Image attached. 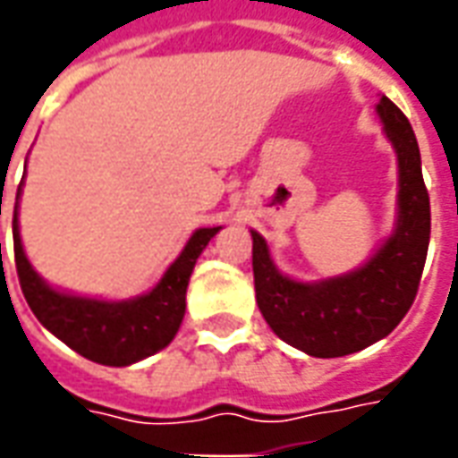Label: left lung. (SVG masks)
Returning <instances> with one entry per match:
<instances>
[{"mask_svg":"<svg viewBox=\"0 0 458 458\" xmlns=\"http://www.w3.org/2000/svg\"><path fill=\"white\" fill-rule=\"evenodd\" d=\"M377 114L397 154V220L363 267L321 282L282 275L265 238L252 233V272L258 307L282 341L314 358L363 351L393 331L412 307L429 248V193L420 147L403 110L380 98Z\"/></svg>","mask_w":458,"mask_h":458,"instance_id":"obj_1","label":"left lung"}]
</instances>
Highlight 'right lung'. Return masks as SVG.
Here are the masks:
<instances>
[{"mask_svg": "<svg viewBox=\"0 0 458 458\" xmlns=\"http://www.w3.org/2000/svg\"><path fill=\"white\" fill-rule=\"evenodd\" d=\"M19 183L16 199L21 196ZM220 228H199L164 272L159 284L124 301H105L58 292L38 277L19 235V200L14 206V259L19 284L36 318L75 353L100 365H131L174 341L186 311V287L196 259Z\"/></svg>", "mask_w": 458, "mask_h": 458, "instance_id": "1", "label": "right lung"}]
</instances>
